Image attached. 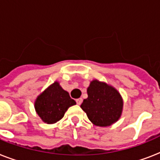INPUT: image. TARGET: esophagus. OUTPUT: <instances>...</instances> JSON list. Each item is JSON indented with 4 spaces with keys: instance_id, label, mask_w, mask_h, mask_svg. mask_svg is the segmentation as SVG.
Returning a JSON list of instances; mask_svg holds the SVG:
<instances>
[{
    "instance_id": "obj_1",
    "label": "esophagus",
    "mask_w": 160,
    "mask_h": 160,
    "mask_svg": "<svg viewBox=\"0 0 160 160\" xmlns=\"http://www.w3.org/2000/svg\"><path fill=\"white\" fill-rule=\"evenodd\" d=\"M82 101H83V100L81 99V98H79V99H77V100H76V103H77V105H81Z\"/></svg>"
}]
</instances>
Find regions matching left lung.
<instances>
[{"mask_svg":"<svg viewBox=\"0 0 160 160\" xmlns=\"http://www.w3.org/2000/svg\"><path fill=\"white\" fill-rule=\"evenodd\" d=\"M88 98L80 108L96 126H109L120 118L123 100L119 91L111 85L97 80H92L87 89Z\"/></svg>","mask_w":160,"mask_h":160,"instance_id":"left-lung-1","label":"left lung"}]
</instances>
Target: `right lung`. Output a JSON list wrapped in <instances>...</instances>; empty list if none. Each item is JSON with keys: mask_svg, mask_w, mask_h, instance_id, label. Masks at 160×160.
<instances>
[{"mask_svg": "<svg viewBox=\"0 0 160 160\" xmlns=\"http://www.w3.org/2000/svg\"><path fill=\"white\" fill-rule=\"evenodd\" d=\"M76 104L67 91L55 81L45 90L35 101V109L46 124H55L61 119L69 108Z\"/></svg>", "mask_w": 160, "mask_h": 160, "instance_id": "right-lung-1", "label": "right lung"}]
</instances>
